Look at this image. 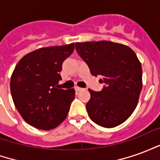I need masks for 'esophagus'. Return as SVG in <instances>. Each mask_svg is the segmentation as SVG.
<instances>
[{
    "mask_svg": "<svg viewBox=\"0 0 160 160\" xmlns=\"http://www.w3.org/2000/svg\"><path fill=\"white\" fill-rule=\"evenodd\" d=\"M75 90H76L77 92H80V91L82 90V88H80V87H75Z\"/></svg>",
    "mask_w": 160,
    "mask_h": 160,
    "instance_id": "34e87169",
    "label": "esophagus"
}]
</instances>
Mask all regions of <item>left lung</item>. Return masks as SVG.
<instances>
[{"label": "left lung", "instance_id": "obj_1", "mask_svg": "<svg viewBox=\"0 0 160 160\" xmlns=\"http://www.w3.org/2000/svg\"><path fill=\"white\" fill-rule=\"evenodd\" d=\"M75 49L92 75H101V92L89 89V118L104 128L120 125L134 112L142 88V68L134 50L122 43L76 42Z\"/></svg>", "mask_w": 160, "mask_h": 160}]
</instances>
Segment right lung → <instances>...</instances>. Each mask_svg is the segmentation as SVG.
Here are the masks:
<instances>
[{
  "instance_id": "1",
  "label": "right lung",
  "mask_w": 160,
  "mask_h": 160,
  "mask_svg": "<svg viewBox=\"0 0 160 160\" xmlns=\"http://www.w3.org/2000/svg\"><path fill=\"white\" fill-rule=\"evenodd\" d=\"M74 43L36 49L19 60L10 80L16 109L26 122L49 130L65 120L74 98V89L58 88L64 60Z\"/></svg>"
}]
</instances>
